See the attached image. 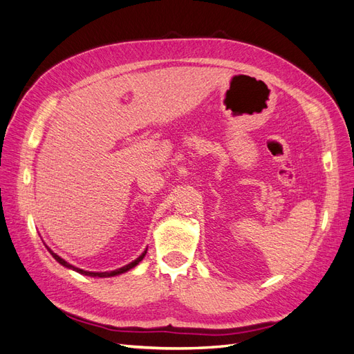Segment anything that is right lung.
Instances as JSON below:
<instances>
[{
    "mask_svg": "<svg viewBox=\"0 0 354 354\" xmlns=\"http://www.w3.org/2000/svg\"><path fill=\"white\" fill-rule=\"evenodd\" d=\"M46 248H48V251L50 252L52 254V257L55 259L59 265H62L64 268H67V269H71V270H76V272H79V274H82V275H88V277H97V278H109V277H115V275H121V274H124V272H127V270H130V269H133L134 266H138L140 261L143 260V257H145V254H147V250H145L142 254L136 259V260H133L131 263H129V265H125V266H122V268H120V269H115V270H109V272H89V270H84V269H79V268H76V266H73V265H70V263H67V261L64 260V259H61L58 254H55V252H53L48 245H46Z\"/></svg>",
    "mask_w": 354,
    "mask_h": 354,
    "instance_id": "obj_1",
    "label": "right lung"
}]
</instances>
